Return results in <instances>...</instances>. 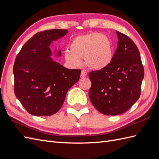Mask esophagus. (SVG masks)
I'll list each match as a JSON object with an SVG mask.
<instances>
[{"mask_svg": "<svg viewBox=\"0 0 159 159\" xmlns=\"http://www.w3.org/2000/svg\"><path fill=\"white\" fill-rule=\"evenodd\" d=\"M86 75H87V72H86V71H85V70H81V75H80L81 78H84V77H85Z\"/></svg>", "mask_w": 159, "mask_h": 159, "instance_id": "1", "label": "esophagus"}]
</instances>
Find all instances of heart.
<instances>
[{"instance_id":"heart-1","label":"heart","mask_w":159,"mask_h":159,"mask_svg":"<svg viewBox=\"0 0 159 159\" xmlns=\"http://www.w3.org/2000/svg\"><path fill=\"white\" fill-rule=\"evenodd\" d=\"M70 50L64 52L66 61L77 67L82 64V60L89 68L104 69L111 64L113 57V45L109 38L98 32H91L75 37L70 42Z\"/></svg>"}]
</instances>
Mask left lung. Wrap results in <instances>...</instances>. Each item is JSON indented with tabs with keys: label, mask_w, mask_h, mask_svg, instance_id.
<instances>
[{
	"label": "left lung",
	"mask_w": 159,
	"mask_h": 159,
	"mask_svg": "<svg viewBox=\"0 0 159 159\" xmlns=\"http://www.w3.org/2000/svg\"><path fill=\"white\" fill-rule=\"evenodd\" d=\"M117 48L111 64L89 74L91 87L89 96L100 113L122 114L140 97L144 69L137 46L124 34L116 31Z\"/></svg>",
	"instance_id": "1"
}]
</instances>
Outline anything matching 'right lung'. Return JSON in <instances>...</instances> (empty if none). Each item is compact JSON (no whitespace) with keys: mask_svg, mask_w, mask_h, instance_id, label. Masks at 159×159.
<instances>
[{"mask_svg":"<svg viewBox=\"0 0 159 159\" xmlns=\"http://www.w3.org/2000/svg\"><path fill=\"white\" fill-rule=\"evenodd\" d=\"M52 29L36 33L24 45L14 61V93L27 111L50 116L58 111L68 91L80 80L81 70L68 69L53 60L50 46L68 34ZM57 57L60 50H54Z\"/></svg>","mask_w":159,"mask_h":159,"instance_id":"obj_1","label":"right lung"}]
</instances>
